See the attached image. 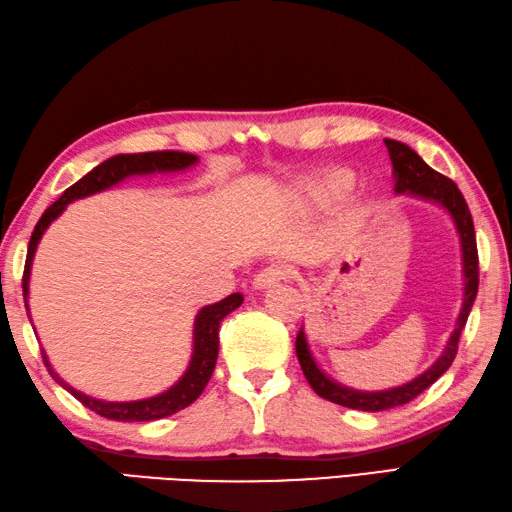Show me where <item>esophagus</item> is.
Here are the masks:
<instances>
[{
  "label": "esophagus",
  "instance_id": "esophagus-1",
  "mask_svg": "<svg viewBox=\"0 0 512 512\" xmlns=\"http://www.w3.org/2000/svg\"><path fill=\"white\" fill-rule=\"evenodd\" d=\"M288 277H291V273H288V268L284 264H268L266 268H262V271L255 275L253 286L255 288H268V286H273L277 282L288 280Z\"/></svg>",
  "mask_w": 512,
  "mask_h": 512
}]
</instances>
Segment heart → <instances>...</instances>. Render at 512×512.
I'll use <instances>...</instances> for the list:
<instances>
[{"mask_svg":"<svg viewBox=\"0 0 512 512\" xmlns=\"http://www.w3.org/2000/svg\"><path fill=\"white\" fill-rule=\"evenodd\" d=\"M353 188V174L345 167H331L306 188V199L313 206H333L347 197Z\"/></svg>","mask_w":512,"mask_h":512,"instance_id":"heart-1","label":"heart"}]
</instances>
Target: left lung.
Here are the masks:
<instances>
[{"label": "left lung", "instance_id": "left-lung-1", "mask_svg": "<svg viewBox=\"0 0 512 512\" xmlns=\"http://www.w3.org/2000/svg\"><path fill=\"white\" fill-rule=\"evenodd\" d=\"M389 159H392V167L396 172V192H410L416 194V197L430 199L441 203L443 208H448V212L457 224V230L461 235V248H463V273H466V297H463V309L459 315L457 329H454L452 338L445 347L443 356L434 362V365L425 371L423 376H418L412 383H407L403 387L396 389H387V392H353V389L340 387L338 383H333L327 376L322 374L311 358L309 345H306L304 331L300 329L295 338V351H297V360H300V367L304 371L306 380L313 387V392L327 398L331 403H338L342 407H351V410H362V412H380V410H389V407H398L414 401L418 394H423L427 387H430L436 378H441L448 367L452 365L454 356H457L459 349V338L461 331L466 327L468 315L472 304H475L477 297V288H479V253H477V237H475V226H472V215L468 210V203L463 199L461 190L457 188V183L448 176L439 174L432 170L421 156H418L414 150H410L405 143L398 141H389L385 138Z\"/></svg>", "mask_w": 512, "mask_h": 512}]
</instances>
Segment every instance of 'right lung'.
Listing matches in <instances>:
<instances>
[{
	"label": "right lung",
	"instance_id": "right-lung-1",
	"mask_svg": "<svg viewBox=\"0 0 512 512\" xmlns=\"http://www.w3.org/2000/svg\"><path fill=\"white\" fill-rule=\"evenodd\" d=\"M192 163H197V156L188 154V152H174V150L143 152V154H118V156H111V159H107L105 163H100L89 174L82 176L78 183H73L71 188L64 190L62 197L44 210L42 219L37 221V226L31 235L29 253H26V264H24V275H22L24 304H26V297H29V277H31V264H33L37 241H40L46 226H49L64 208H67V203H71L73 199H82V197H89V194H94V192L105 190V188H109V185L123 181L125 176L183 170V167H188ZM241 302H244V297H241L239 293H232L226 297V300L210 304V306H206V309L199 311L197 320H194V353H192L188 371H185L179 383L167 389V392L154 396V398H145V401H132V403L96 401V398L80 394L78 389H73L64 383V380L51 369L44 351H42V360H44L46 369H49V374L53 376V380H58V383L67 389V392H71V396H76L78 401L85 407H89L91 412L111 418V421H156V418H165L174 412L185 410V407L192 405L201 396V392L206 389L212 371H215V365H217L219 324L230 311H235Z\"/></svg>",
	"mask_w": 512,
	"mask_h": 512
}]
</instances>
